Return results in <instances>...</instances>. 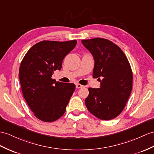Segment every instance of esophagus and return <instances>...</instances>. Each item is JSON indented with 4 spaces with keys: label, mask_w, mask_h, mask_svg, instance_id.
Segmentation results:
<instances>
[{
    "label": "esophagus",
    "mask_w": 154,
    "mask_h": 154,
    "mask_svg": "<svg viewBox=\"0 0 154 154\" xmlns=\"http://www.w3.org/2000/svg\"><path fill=\"white\" fill-rule=\"evenodd\" d=\"M83 87H84V86L81 85V84H76V88H78V89L81 88H83Z\"/></svg>",
    "instance_id": "esophagus-1"
}]
</instances>
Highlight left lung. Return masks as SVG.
<instances>
[{
  "label": "left lung",
  "instance_id": "1",
  "mask_svg": "<svg viewBox=\"0 0 154 154\" xmlns=\"http://www.w3.org/2000/svg\"><path fill=\"white\" fill-rule=\"evenodd\" d=\"M95 60L93 77L100 82V88H89L85 100L90 113L103 120L121 114L133 86V72L126 55L119 47L107 39L82 40Z\"/></svg>",
  "mask_w": 154,
  "mask_h": 154
}]
</instances>
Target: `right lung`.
<instances>
[{
  "label": "right lung",
  "instance_id": "right-lung-1",
  "mask_svg": "<svg viewBox=\"0 0 154 154\" xmlns=\"http://www.w3.org/2000/svg\"><path fill=\"white\" fill-rule=\"evenodd\" d=\"M76 40H43L25 54L20 67L22 93L29 108L41 121L52 122L64 114L76 85L52 79L63 59L76 46Z\"/></svg>",
  "mask_w": 154,
  "mask_h": 154
}]
</instances>
